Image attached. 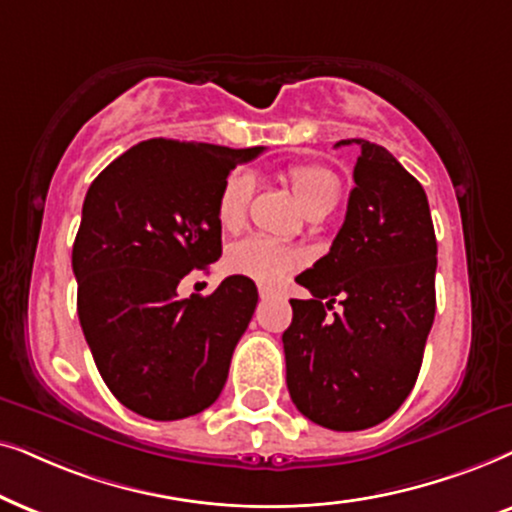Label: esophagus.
Returning a JSON list of instances; mask_svg holds the SVG:
<instances>
[{
    "label": "esophagus",
    "instance_id": "obj_1",
    "mask_svg": "<svg viewBox=\"0 0 512 512\" xmlns=\"http://www.w3.org/2000/svg\"><path fill=\"white\" fill-rule=\"evenodd\" d=\"M274 295V290H269V288H260V297L262 299H267V297H271Z\"/></svg>",
    "mask_w": 512,
    "mask_h": 512
}]
</instances>
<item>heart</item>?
Instances as JSON below:
<instances>
[{
  "label": "heart",
  "mask_w": 512,
  "mask_h": 512,
  "mask_svg": "<svg viewBox=\"0 0 512 512\" xmlns=\"http://www.w3.org/2000/svg\"><path fill=\"white\" fill-rule=\"evenodd\" d=\"M288 182L295 192L304 213L313 217L330 213L337 206L342 185L339 177L323 166H297L288 170ZM255 177L248 170H234L224 180L222 192L217 196V220L224 229H238L248 213ZM302 262V255L288 245L274 243L262 236H248L231 243L224 264L231 274L252 278L257 283H278L281 278Z\"/></svg>",
  "instance_id": "1"
}]
</instances>
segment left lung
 <instances>
[{"instance_id": "left-lung-1", "label": "left lung", "mask_w": 512, "mask_h": 512, "mask_svg": "<svg viewBox=\"0 0 512 512\" xmlns=\"http://www.w3.org/2000/svg\"><path fill=\"white\" fill-rule=\"evenodd\" d=\"M356 142L349 206L325 257L295 281L283 332L285 379L297 410L330 431L391 417L414 388L435 318L438 243L424 187L386 147ZM343 313L325 319L334 299Z\"/></svg>"}]
</instances>
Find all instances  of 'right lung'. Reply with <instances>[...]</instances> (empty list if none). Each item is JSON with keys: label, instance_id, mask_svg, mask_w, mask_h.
I'll return each mask as SVG.
<instances>
[{"label": "right lung", "instance_id": "obj_1", "mask_svg": "<svg viewBox=\"0 0 512 512\" xmlns=\"http://www.w3.org/2000/svg\"><path fill=\"white\" fill-rule=\"evenodd\" d=\"M262 152L145 140L88 187L72 248L79 323L107 388L140 417L185 419L220 398L257 288L229 276L180 299L177 285L222 255L217 196Z\"/></svg>", "mask_w": 512, "mask_h": 512}]
</instances>
